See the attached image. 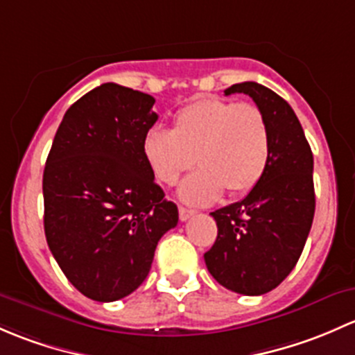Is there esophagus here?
Returning a JSON list of instances; mask_svg holds the SVG:
<instances>
[{
    "label": "esophagus",
    "mask_w": 355,
    "mask_h": 355,
    "mask_svg": "<svg viewBox=\"0 0 355 355\" xmlns=\"http://www.w3.org/2000/svg\"><path fill=\"white\" fill-rule=\"evenodd\" d=\"M193 215H195V210H189V208L179 207V218H181L182 222L188 220V218L193 217Z\"/></svg>",
    "instance_id": "34e87169"
}]
</instances>
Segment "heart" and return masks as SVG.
<instances>
[{
  "label": "heart",
  "instance_id": "1",
  "mask_svg": "<svg viewBox=\"0 0 355 355\" xmlns=\"http://www.w3.org/2000/svg\"><path fill=\"white\" fill-rule=\"evenodd\" d=\"M144 159L160 184L173 186L195 164L200 169L182 181L179 198L208 205L227 189H253L270 160V128L261 109L248 102L200 98L173 116L171 131L153 126L141 140Z\"/></svg>",
  "mask_w": 355,
  "mask_h": 355
}]
</instances>
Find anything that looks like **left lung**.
<instances>
[{"label": "left lung", "mask_w": 355, "mask_h": 355, "mask_svg": "<svg viewBox=\"0 0 355 355\" xmlns=\"http://www.w3.org/2000/svg\"><path fill=\"white\" fill-rule=\"evenodd\" d=\"M224 94H246L261 109L270 128V160L241 202L210 214L218 234L205 263L229 291L261 295L292 272L311 231L313 152L297 116L279 94L257 82L236 83Z\"/></svg>", "instance_id": "obj_1"}]
</instances>
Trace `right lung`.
Wrapping results in <instances>:
<instances>
[{"mask_svg":"<svg viewBox=\"0 0 355 355\" xmlns=\"http://www.w3.org/2000/svg\"><path fill=\"white\" fill-rule=\"evenodd\" d=\"M155 98L102 83L64 112L44 167V232L83 295L112 302L147 279L157 243L178 225L144 159Z\"/></svg>","mask_w":355,"mask_h":355,"instance_id":"1","label":"right lung"}]
</instances>
